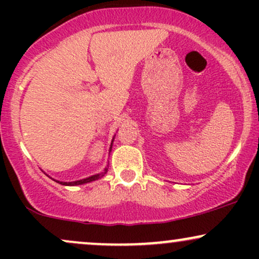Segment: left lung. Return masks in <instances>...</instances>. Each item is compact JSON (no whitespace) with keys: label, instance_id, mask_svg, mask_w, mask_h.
Wrapping results in <instances>:
<instances>
[{"label":"left lung","instance_id":"obj_1","mask_svg":"<svg viewBox=\"0 0 259 259\" xmlns=\"http://www.w3.org/2000/svg\"><path fill=\"white\" fill-rule=\"evenodd\" d=\"M113 141H114V136H113L112 142H111V146H109V152H112ZM106 173H107V168H105V171H102V173H99V174L91 175V177L85 178V179H80V180H75V181H59V180H55V179H52L51 177H49V178H51L52 180H55L56 183L61 184V185H64V186H78V185H84V184L92 183V181H95V180H99V179H101V178H102L103 175H105ZM46 175H47V174H46Z\"/></svg>","mask_w":259,"mask_h":259}]
</instances>
